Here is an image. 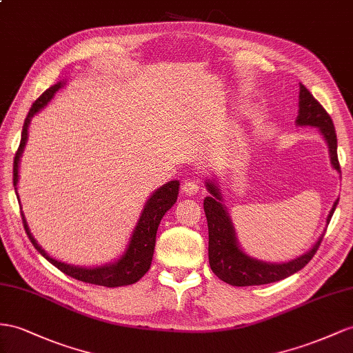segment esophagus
Wrapping results in <instances>:
<instances>
[{"mask_svg": "<svg viewBox=\"0 0 353 353\" xmlns=\"http://www.w3.org/2000/svg\"><path fill=\"white\" fill-rule=\"evenodd\" d=\"M198 191H200V183L195 179H188L182 186V194L186 196H192L198 194Z\"/></svg>", "mask_w": 353, "mask_h": 353, "instance_id": "obj_1", "label": "esophagus"}]
</instances>
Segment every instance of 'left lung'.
<instances>
[{
  "mask_svg": "<svg viewBox=\"0 0 353 353\" xmlns=\"http://www.w3.org/2000/svg\"><path fill=\"white\" fill-rule=\"evenodd\" d=\"M298 116L295 123L300 126H316L319 128L323 139L327 140L331 164L340 173V164L337 157V135L331 116L321 105L310 90L300 83V99H298ZM205 188L209 189L210 196L204 198V212L207 218V227H209V263L213 273L223 282L232 286H254L273 283L277 280L292 276L296 271L309 264V261L314 256L316 250L319 249L322 236L310 248L309 252L298 256L292 261L282 264L265 263L246 255L239 246V241L234 231L232 222L227 212V207L222 204V194L218 188L216 180H207ZM339 200L334 203L332 209L327 218V225L330 223L332 213L336 210Z\"/></svg>",
  "mask_w": 353,
  "mask_h": 353,
  "instance_id": "obj_1",
  "label": "left lung"
}]
</instances>
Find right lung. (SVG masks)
Segmentation results:
<instances>
[{
    "mask_svg": "<svg viewBox=\"0 0 353 353\" xmlns=\"http://www.w3.org/2000/svg\"><path fill=\"white\" fill-rule=\"evenodd\" d=\"M64 85L65 82H58L57 85H53L49 89L44 90V92L35 99V103L31 105L28 114L25 117L21 144L19 148H17L14 162H13V185H14L16 195H17V179H19V161L22 157V152L25 149L26 139H28L30 122L32 119V116L35 113H39L44 105H48V103L53 98V95H55ZM177 195H179L177 180H171V182L158 188L157 191L149 196L146 204H144L140 219L137 225H135V228L131 234L130 243L128 246H126L123 255L117 261H114V263L105 264L101 267H90V268L76 267V265H70L65 263H61V261L53 259L46 254V252H44V249H41V246L32 237L23 212H22V221H23L25 231L28 234L34 248L37 249L50 264L55 265L64 274L77 280H82L85 283H92L99 286H107V288L126 286V285L135 283L149 271L152 258H153V250H155L157 231L159 227V222L162 218H164L167 210H170L171 207H173V204L177 201ZM17 200H19V195H17Z\"/></svg>",
    "mask_w": 353,
    "mask_h": 353,
    "instance_id": "1",
    "label": "right lung"
}]
</instances>
